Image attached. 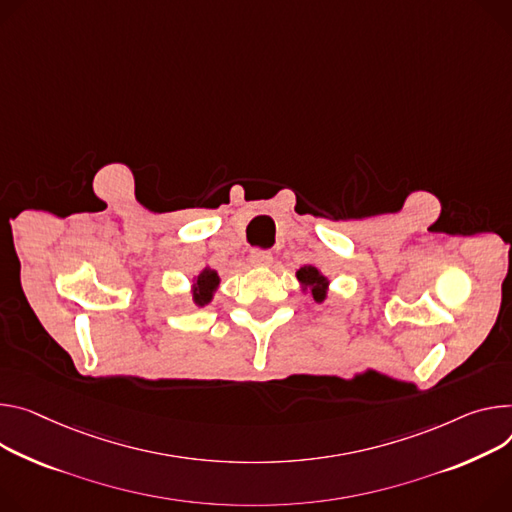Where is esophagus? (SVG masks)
Returning <instances> with one entry per match:
<instances>
[{"label": "esophagus", "instance_id": "esophagus-1", "mask_svg": "<svg viewBox=\"0 0 512 512\" xmlns=\"http://www.w3.org/2000/svg\"><path fill=\"white\" fill-rule=\"evenodd\" d=\"M271 253L269 251H263V249H255V251H251V255H249V261H251V265H257V267H265V265H269L271 263Z\"/></svg>", "mask_w": 512, "mask_h": 512}]
</instances>
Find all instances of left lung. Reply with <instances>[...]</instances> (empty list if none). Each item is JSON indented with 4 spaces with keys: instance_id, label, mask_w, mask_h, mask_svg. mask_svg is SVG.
Segmentation results:
<instances>
[{
    "instance_id": "1",
    "label": "left lung",
    "mask_w": 512,
    "mask_h": 512,
    "mask_svg": "<svg viewBox=\"0 0 512 512\" xmlns=\"http://www.w3.org/2000/svg\"><path fill=\"white\" fill-rule=\"evenodd\" d=\"M298 280L302 282V286H308L312 290V296L316 302H322L324 296H327V277L320 275V271L312 265H304L298 269L296 273Z\"/></svg>"
}]
</instances>
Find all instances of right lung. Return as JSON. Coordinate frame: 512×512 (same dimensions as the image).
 Wrapping results in <instances>:
<instances>
[{
	"label": "right lung",
	"instance_id": "add662e5",
	"mask_svg": "<svg viewBox=\"0 0 512 512\" xmlns=\"http://www.w3.org/2000/svg\"><path fill=\"white\" fill-rule=\"evenodd\" d=\"M218 286V275L216 271L212 269H204L200 275H198V282L194 286V300L198 306H204L212 300V292L216 290Z\"/></svg>",
	"mask_w": 512,
	"mask_h": 512
}]
</instances>
